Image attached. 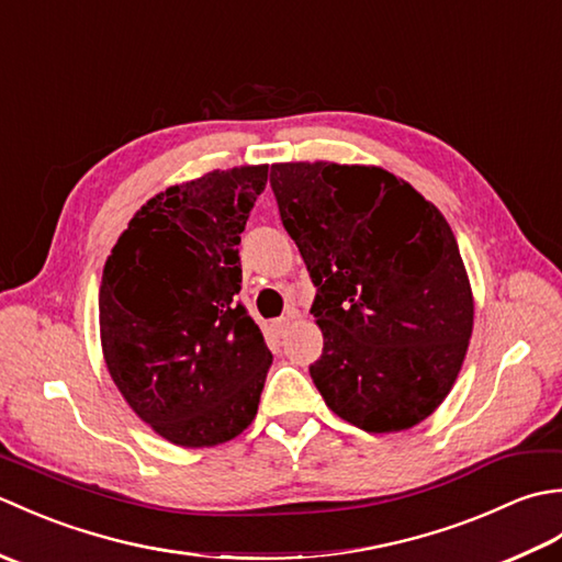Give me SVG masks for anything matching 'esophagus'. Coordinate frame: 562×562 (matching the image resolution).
I'll return each instance as SVG.
<instances>
[{"label":"esophagus","instance_id":"obj_1","mask_svg":"<svg viewBox=\"0 0 562 562\" xmlns=\"http://www.w3.org/2000/svg\"><path fill=\"white\" fill-rule=\"evenodd\" d=\"M292 321H294V312H292V314H288V316H282V318H274V321H272V330L278 333V336H282V333L290 328Z\"/></svg>","mask_w":562,"mask_h":562}]
</instances>
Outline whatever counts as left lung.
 Wrapping results in <instances>:
<instances>
[{"label": "left lung", "instance_id": "left-lung-1", "mask_svg": "<svg viewBox=\"0 0 562 562\" xmlns=\"http://www.w3.org/2000/svg\"><path fill=\"white\" fill-rule=\"evenodd\" d=\"M272 193L316 284L328 408L364 432L411 429L457 381L473 292L449 222L381 166L272 164Z\"/></svg>", "mask_w": 562, "mask_h": 562}]
</instances>
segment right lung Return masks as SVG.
Listing matches in <instances>:
<instances>
[{
    "label": "right lung",
    "mask_w": 562,
    "mask_h": 562,
    "mask_svg": "<svg viewBox=\"0 0 562 562\" xmlns=\"http://www.w3.org/2000/svg\"><path fill=\"white\" fill-rule=\"evenodd\" d=\"M268 164L214 169L149 198L105 260L99 330L130 408L176 447L254 423L272 355L241 292L238 244Z\"/></svg>",
    "instance_id": "1"
}]
</instances>
